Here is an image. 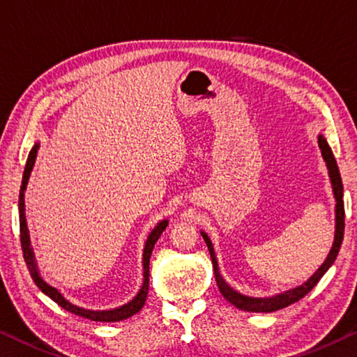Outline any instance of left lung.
Listing matches in <instances>:
<instances>
[{
  "mask_svg": "<svg viewBox=\"0 0 357 357\" xmlns=\"http://www.w3.org/2000/svg\"><path fill=\"white\" fill-rule=\"evenodd\" d=\"M318 144L321 149L322 158H324L327 169H329V178L332 183V190H333V197H335V238H333L332 243V250L327 254V259L324 260V264L314 271L313 276H310L308 281H305L302 286L294 287V289H289L286 292L276 294L273 297H248L243 296L238 291H235L234 287L229 286L225 280L222 278V275L219 273V267H218V259L216 254H214V248L213 243L209 240V236L205 234V231H200L203 240H205L208 251L211 254V262H213V268H214V276H216V282L220 294H222L225 301H229L231 305H235L238 310L243 311H252V313H271V311L281 310L289 307V305L296 303L301 301L302 297L307 296V294L313 289V287L318 284V281L322 278V275L326 273L327 270L331 268V265L335 262L337 254L340 251L342 241H343V231H344V205H343V184H342V178H340V172H338V165L335 157L332 154L331 146L327 144L326 138L319 135L318 137Z\"/></svg>",
  "mask_w": 357,
  "mask_h": 357,
  "instance_id": "left-lung-1",
  "label": "left lung"
}]
</instances>
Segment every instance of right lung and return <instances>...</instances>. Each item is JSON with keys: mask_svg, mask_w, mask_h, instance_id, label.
<instances>
[{"mask_svg": "<svg viewBox=\"0 0 357 357\" xmlns=\"http://www.w3.org/2000/svg\"><path fill=\"white\" fill-rule=\"evenodd\" d=\"M38 149H39V143H36L33 146V149L30 151V154H28V160H26V165L24 169V178H22V185H20V195H19V218H20V243H22V251H24V259L26 262V267L30 270V275L33 281L36 282V286L41 289L44 294H46L47 297L52 298L55 303H59L61 308H65L66 311H70L73 314H77V316H82V318H87L90 321H100V322H117V321H123L130 318V316L137 314L138 311L144 307V302H146V297H148V291H149V259H151V254L152 250H154V245L155 241L158 240V236L162 235V231L167 229L168 225V220L163 219L158 222L154 230L151 231L148 240H146V245H144V251H143V286H141L139 292L135 296L133 301H130L128 303L122 305V307L114 308V310H101V311H95V310H86V308H81L77 307V305L71 303L70 301H66V298L61 296L59 289H55L54 286L47 284L46 281L41 278V275H39V270H38V265H36V260H35V254H33L31 250V245H30V235H28V227H26V219H25V189H26V184H28V178H30V173L33 169V165H35V160H36V154H38Z\"/></svg>", "mask_w": 357, "mask_h": 357, "instance_id": "right-lung-1", "label": "right lung"}]
</instances>
